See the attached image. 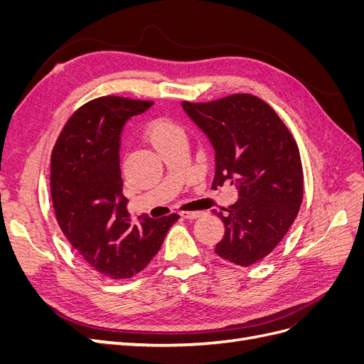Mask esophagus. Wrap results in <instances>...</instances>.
Instances as JSON below:
<instances>
[{"label": "esophagus", "instance_id": "34e87169", "mask_svg": "<svg viewBox=\"0 0 364 364\" xmlns=\"http://www.w3.org/2000/svg\"><path fill=\"white\" fill-rule=\"evenodd\" d=\"M202 214L203 213H200V211H183V213H181V215L186 220H196V218H199Z\"/></svg>", "mask_w": 364, "mask_h": 364}]
</instances>
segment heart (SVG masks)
<instances>
[{
	"label": "heart",
	"mask_w": 364,
	"mask_h": 364,
	"mask_svg": "<svg viewBox=\"0 0 364 364\" xmlns=\"http://www.w3.org/2000/svg\"><path fill=\"white\" fill-rule=\"evenodd\" d=\"M146 136L151 144V147L156 151L173 144L176 141L185 139L183 129L179 124H176L173 121L165 119V118L151 121L146 129Z\"/></svg>",
	"instance_id": "obj_1"
}]
</instances>
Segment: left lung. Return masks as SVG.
I'll use <instances>...</instances> for the list:
<instances>
[{"label": "left lung", "instance_id": "obj_1", "mask_svg": "<svg viewBox=\"0 0 364 364\" xmlns=\"http://www.w3.org/2000/svg\"><path fill=\"white\" fill-rule=\"evenodd\" d=\"M215 150L213 188L237 186L240 199L217 213L225 237L215 253L237 266H252L277 247L299 213L304 171L299 149L273 109L250 94L208 103L182 102Z\"/></svg>", "mask_w": 364, "mask_h": 364}]
</instances>
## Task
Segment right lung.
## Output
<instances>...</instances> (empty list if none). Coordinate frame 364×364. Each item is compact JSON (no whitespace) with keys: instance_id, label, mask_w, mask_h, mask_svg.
Wrapping results in <instances>:
<instances>
[{"instance_id":"right-lung-1","label":"right lung","mask_w":364,"mask_h":364,"mask_svg":"<svg viewBox=\"0 0 364 364\" xmlns=\"http://www.w3.org/2000/svg\"><path fill=\"white\" fill-rule=\"evenodd\" d=\"M153 102L106 95L70 117L51 153L50 188L63 235L90 266L112 279L147 267L179 218L144 217L132 223L119 170L121 132Z\"/></svg>"}]
</instances>
